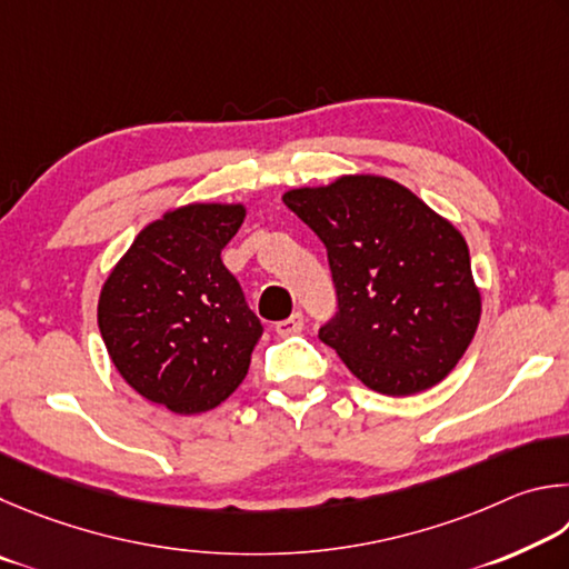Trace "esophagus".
Returning <instances> with one entry per match:
<instances>
[{
    "label": "esophagus",
    "instance_id": "obj_1",
    "mask_svg": "<svg viewBox=\"0 0 569 569\" xmlns=\"http://www.w3.org/2000/svg\"><path fill=\"white\" fill-rule=\"evenodd\" d=\"M302 327H305V317L300 312H295L292 317H287V320L277 322L274 330L279 337H292V335H300Z\"/></svg>",
    "mask_w": 569,
    "mask_h": 569
}]
</instances>
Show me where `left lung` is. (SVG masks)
Listing matches in <instances>:
<instances>
[{"label": "left lung", "mask_w": 569, "mask_h": 569, "mask_svg": "<svg viewBox=\"0 0 569 569\" xmlns=\"http://www.w3.org/2000/svg\"><path fill=\"white\" fill-rule=\"evenodd\" d=\"M282 202L327 247L340 312L320 340L347 370L390 397L442 382L482 315L460 229L380 174L287 189Z\"/></svg>", "instance_id": "8db88e82"}]
</instances>
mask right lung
I'll return each instance as SVG.
<instances>
[{
  "label": "right lung",
  "mask_w": 569,
  "mask_h": 569,
  "mask_svg": "<svg viewBox=\"0 0 569 569\" xmlns=\"http://www.w3.org/2000/svg\"><path fill=\"white\" fill-rule=\"evenodd\" d=\"M244 214L242 202L167 209L134 237L99 292L109 360L134 392L169 412L197 415L224 402L264 332L222 264Z\"/></svg>",
  "instance_id": "obj_1"
}]
</instances>
